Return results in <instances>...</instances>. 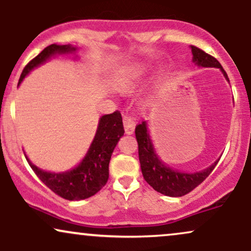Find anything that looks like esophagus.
Masks as SVG:
<instances>
[{"label":"esophagus","mask_w":251,"mask_h":251,"mask_svg":"<svg viewBox=\"0 0 251 251\" xmlns=\"http://www.w3.org/2000/svg\"><path fill=\"white\" fill-rule=\"evenodd\" d=\"M124 127H125L126 134L133 133L134 127H135L134 118L128 116V114H125V116H124Z\"/></svg>","instance_id":"1"}]
</instances>
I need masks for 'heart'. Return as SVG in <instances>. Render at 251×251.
<instances>
[{
	"label": "heart",
	"instance_id": "1",
	"mask_svg": "<svg viewBox=\"0 0 251 251\" xmlns=\"http://www.w3.org/2000/svg\"><path fill=\"white\" fill-rule=\"evenodd\" d=\"M149 66L146 63H140V65H137L135 67L129 68L125 72V73L122 74V76L119 77V81H118V85L122 91L124 92H133L139 87L140 83L143 82L144 76H145L146 72H148ZM159 82V76H153L151 81L152 88L155 87Z\"/></svg>",
	"mask_w": 251,
	"mask_h": 251
}]
</instances>
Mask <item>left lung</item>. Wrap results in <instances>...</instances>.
Returning a JSON list of instances; mask_svg holds the SVG:
<instances>
[{"instance_id": "obj_1", "label": "left lung", "mask_w": 251, "mask_h": 251, "mask_svg": "<svg viewBox=\"0 0 251 251\" xmlns=\"http://www.w3.org/2000/svg\"><path fill=\"white\" fill-rule=\"evenodd\" d=\"M190 48L192 51V62L196 66L205 68H220L224 77L229 81L226 71L214 56L209 55L195 46H190ZM135 138L138 142V153H139L140 168H142L144 179L148 181L155 191L169 197H181L192 191L211 174L220 160L218 158L215 163L201 171L183 172L170 168L168 164L160 159L150 137L148 122H143L135 127Z\"/></svg>"}]
</instances>
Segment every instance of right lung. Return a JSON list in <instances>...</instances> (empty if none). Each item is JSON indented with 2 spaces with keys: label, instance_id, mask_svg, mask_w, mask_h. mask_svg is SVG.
Listing matches in <instances>:
<instances>
[{
  "label": "right lung",
  "instance_id": "obj_1",
  "mask_svg": "<svg viewBox=\"0 0 251 251\" xmlns=\"http://www.w3.org/2000/svg\"><path fill=\"white\" fill-rule=\"evenodd\" d=\"M77 47L72 45L48 46L28 63L22 72L19 86L34 68L39 67L56 55H76ZM123 118L120 112L100 117L96 135L82 160L73 169L63 172H50L37 168L25 155L28 164L43 184L60 197L68 201H81L92 197L108 179V164L118 142L124 135Z\"/></svg>",
  "mask_w": 251,
  "mask_h": 251
}]
</instances>
